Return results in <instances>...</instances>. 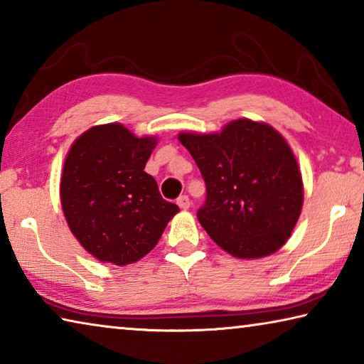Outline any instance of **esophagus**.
Returning a JSON list of instances; mask_svg holds the SVG:
<instances>
[{"label":"esophagus","instance_id":"obj_1","mask_svg":"<svg viewBox=\"0 0 364 364\" xmlns=\"http://www.w3.org/2000/svg\"><path fill=\"white\" fill-rule=\"evenodd\" d=\"M176 204L180 205V207L183 208V210H188L189 205H191V200H189V197H188L186 194H183V196H180V197H178V199H176Z\"/></svg>","mask_w":364,"mask_h":364}]
</instances>
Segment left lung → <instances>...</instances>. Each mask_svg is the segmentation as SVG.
Instances as JSON below:
<instances>
[{
  "instance_id": "8db88e82",
  "label": "left lung",
  "mask_w": 364,
  "mask_h": 364,
  "mask_svg": "<svg viewBox=\"0 0 364 364\" xmlns=\"http://www.w3.org/2000/svg\"><path fill=\"white\" fill-rule=\"evenodd\" d=\"M205 181L197 218L221 249L237 258L273 254L291 236L304 202L291 147L269 125L234 120L221 133H181Z\"/></svg>"
}]
</instances>
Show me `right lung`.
Segmentation results:
<instances>
[{"mask_svg":"<svg viewBox=\"0 0 364 364\" xmlns=\"http://www.w3.org/2000/svg\"><path fill=\"white\" fill-rule=\"evenodd\" d=\"M154 146V138H136L120 123H107L70 147L60 204L73 236L97 260L119 267L138 262L180 212L144 171Z\"/></svg>","mask_w":364,"mask_h":364,"instance_id":"obj_1","label":"right lung"}]
</instances>
